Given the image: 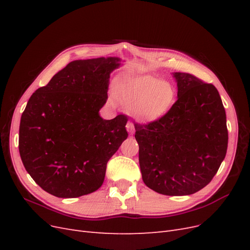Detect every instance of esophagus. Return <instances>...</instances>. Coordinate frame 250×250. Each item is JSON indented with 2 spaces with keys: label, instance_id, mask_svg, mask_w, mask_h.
Masks as SVG:
<instances>
[{
  "label": "esophagus",
  "instance_id": "1",
  "mask_svg": "<svg viewBox=\"0 0 250 250\" xmlns=\"http://www.w3.org/2000/svg\"><path fill=\"white\" fill-rule=\"evenodd\" d=\"M126 129L130 134H132L134 132V125H133V123L132 122H127Z\"/></svg>",
  "mask_w": 250,
  "mask_h": 250
}]
</instances>
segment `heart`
Masks as SVG:
<instances>
[{"label": "heart", "instance_id": "heart-1", "mask_svg": "<svg viewBox=\"0 0 250 250\" xmlns=\"http://www.w3.org/2000/svg\"><path fill=\"white\" fill-rule=\"evenodd\" d=\"M113 94L141 121H152L165 115L175 97L169 83L145 73L121 75L115 81Z\"/></svg>", "mask_w": 250, "mask_h": 250}]
</instances>
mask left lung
I'll use <instances>...</instances> for the list:
<instances>
[{
	"label": "left lung",
	"mask_w": 250,
	"mask_h": 250,
	"mask_svg": "<svg viewBox=\"0 0 250 250\" xmlns=\"http://www.w3.org/2000/svg\"><path fill=\"white\" fill-rule=\"evenodd\" d=\"M177 100L165 116L134 124L143 181L169 196L198 192L216 175L229 132L217 88L188 73H173Z\"/></svg>",
	"instance_id": "obj_1"
}]
</instances>
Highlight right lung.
<instances>
[{
	"mask_svg": "<svg viewBox=\"0 0 250 250\" xmlns=\"http://www.w3.org/2000/svg\"><path fill=\"white\" fill-rule=\"evenodd\" d=\"M118 57L74 60L30 97L20 124L19 150L42 190L75 198L99 188L109 158L127 139V117L104 120L110 73Z\"/></svg>",
	"mask_w": 250,
	"mask_h": 250,
	"instance_id": "1",
	"label": "right lung"
}]
</instances>
